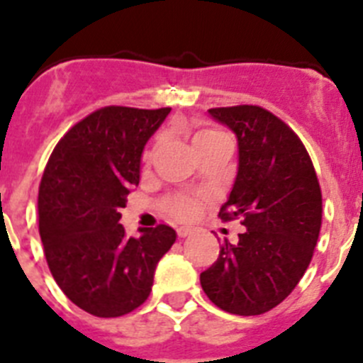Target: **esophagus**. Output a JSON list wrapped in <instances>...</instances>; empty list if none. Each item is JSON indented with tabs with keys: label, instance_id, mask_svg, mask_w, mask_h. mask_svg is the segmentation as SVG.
<instances>
[{
	"label": "esophagus",
	"instance_id": "esophagus-1",
	"mask_svg": "<svg viewBox=\"0 0 363 363\" xmlns=\"http://www.w3.org/2000/svg\"><path fill=\"white\" fill-rule=\"evenodd\" d=\"M194 233V228H188V226H181V228H177V235L181 238H184V237H188V235H191Z\"/></svg>",
	"mask_w": 363,
	"mask_h": 363
}]
</instances>
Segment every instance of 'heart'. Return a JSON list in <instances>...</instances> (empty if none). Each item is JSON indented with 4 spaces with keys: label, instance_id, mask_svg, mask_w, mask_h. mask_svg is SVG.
I'll return each instance as SVG.
<instances>
[{
    "label": "heart",
    "instance_id": "heart-1",
    "mask_svg": "<svg viewBox=\"0 0 363 363\" xmlns=\"http://www.w3.org/2000/svg\"><path fill=\"white\" fill-rule=\"evenodd\" d=\"M222 133L217 132V130H201V132L195 133L194 137V145L195 148L201 145H204V143H210L213 141V139H217V137H220ZM166 210L169 211V213L177 215V217H191V215L197 211V201L191 197H172L166 201Z\"/></svg>",
    "mask_w": 363,
    "mask_h": 363
}]
</instances>
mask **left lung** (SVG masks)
<instances>
[{
	"label": "left lung",
	"mask_w": 363,
	"mask_h": 363,
	"mask_svg": "<svg viewBox=\"0 0 363 363\" xmlns=\"http://www.w3.org/2000/svg\"><path fill=\"white\" fill-rule=\"evenodd\" d=\"M237 135L238 169L222 220L240 218L238 242L224 240L201 273L208 298L231 315H262L296 287L313 259L322 226V194L302 141L253 104L208 110Z\"/></svg>",
	"instance_id": "obj_1"
}]
</instances>
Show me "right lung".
Here are the masks:
<instances>
[{
    "label": "right lung",
    "mask_w": 363,
    "mask_h": 363,
    "mask_svg": "<svg viewBox=\"0 0 363 363\" xmlns=\"http://www.w3.org/2000/svg\"><path fill=\"white\" fill-rule=\"evenodd\" d=\"M172 108L104 106L57 143L39 184V235L48 267L77 308L101 318L133 311L148 298L174 228L128 237L119 224L139 184L143 150Z\"/></svg>",
    "instance_id": "1"
}]
</instances>
